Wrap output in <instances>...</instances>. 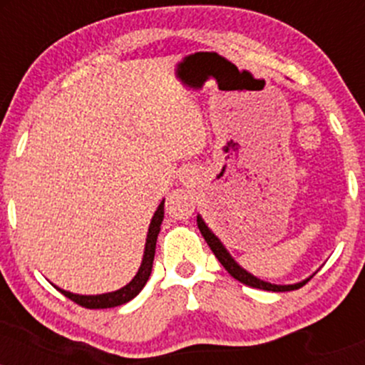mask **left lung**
Listing matches in <instances>:
<instances>
[{"label":"left lung","mask_w":365,"mask_h":365,"mask_svg":"<svg viewBox=\"0 0 365 365\" xmlns=\"http://www.w3.org/2000/svg\"><path fill=\"white\" fill-rule=\"evenodd\" d=\"M197 226H199L200 233H202L204 240L207 242V245L211 247V250L215 252V255L217 257V261L223 264V267L226 271H228L230 274L233 276V278L238 279L240 283L247 284V287H252V288H261V290H267V292H290V290H297V288L304 287L305 283L309 282V279L312 278H307L304 279V282L300 283H295V284H273V283H267V282H262V279L255 278L250 273H247L244 267H240L238 264L235 262V259L230 255L228 250L225 249V245L221 244L220 238H217L215 233L211 232V230L207 228V225L204 223V220L200 216H197Z\"/></svg>","instance_id":"left-lung-1"}]
</instances>
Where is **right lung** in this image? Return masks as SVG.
I'll return each mask as SVG.
<instances>
[{
	"label": "right lung",
	"instance_id": "obj_1",
	"mask_svg": "<svg viewBox=\"0 0 365 365\" xmlns=\"http://www.w3.org/2000/svg\"><path fill=\"white\" fill-rule=\"evenodd\" d=\"M163 217H165V200L159 204L156 212H154L153 220H150L148 238H145L144 257H142L139 271H137V274L133 276L132 282L125 284L123 288H120V290L116 292L103 293V295H77V293H70L56 287L58 290H60L66 299L73 300L75 304L82 305V307L86 309H110V307H116V305H123L130 302V300H132L133 297L139 295L142 288L145 287V283H148L150 276V271H153L154 252H156V242H158L159 230H161Z\"/></svg>",
	"mask_w": 365,
	"mask_h": 365
}]
</instances>
